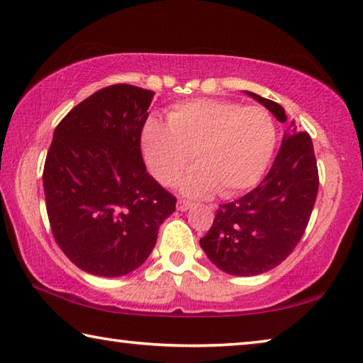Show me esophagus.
<instances>
[{
  "label": "esophagus",
  "instance_id": "34e87169",
  "mask_svg": "<svg viewBox=\"0 0 363 363\" xmlns=\"http://www.w3.org/2000/svg\"><path fill=\"white\" fill-rule=\"evenodd\" d=\"M194 203H190V201H186V200H179L177 201V210L179 211H187L189 208H192Z\"/></svg>",
  "mask_w": 363,
  "mask_h": 363
}]
</instances>
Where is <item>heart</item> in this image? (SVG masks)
<instances>
[{
  "label": "heart",
  "instance_id": "obj_1",
  "mask_svg": "<svg viewBox=\"0 0 363 363\" xmlns=\"http://www.w3.org/2000/svg\"><path fill=\"white\" fill-rule=\"evenodd\" d=\"M277 144V128L266 108L216 99L177 104L168 121L149 116L140 131V150L155 179L174 186L189 163L182 192L232 199L256 186Z\"/></svg>",
  "mask_w": 363,
  "mask_h": 363
}]
</instances>
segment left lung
I'll return each instance as SVG.
<instances>
[{
	"instance_id": "8db88e82",
	"label": "left lung",
	"mask_w": 363,
	"mask_h": 363,
	"mask_svg": "<svg viewBox=\"0 0 363 363\" xmlns=\"http://www.w3.org/2000/svg\"><path fill=\"white\" fill-rule=\"evenodd\" d=\"M280 123V104L247 91ZM318 192L312 139L291 121L272 168L259 186L242 199L220 205L200 247L214 266L238 277L259 275L279 266L296 248L311 219Z\"/></svg>"
}]
</instances>
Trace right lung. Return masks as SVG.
I'll list each match as a JSON object with an SVG mask.
<instances>
[{"mask_svg":"<svg viewBox=\"0 0 363 363\" xmlns=\"http://www.w3.org/2000/svg\"><path fill=\"white\" fill-rule=\"evenodd\" d=\"M153 91L112 84L54 131L43 186L54 240L84 272L121 277L143 266L176 196L147 173L140 131Z\"/></svg>","mask_w":363,"mask_h":363,"instance_id":"right-lung-1","label":"right lung"}]
</instances>
